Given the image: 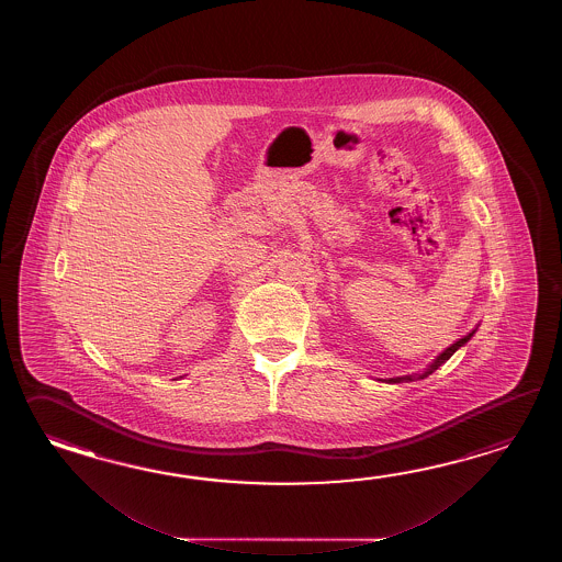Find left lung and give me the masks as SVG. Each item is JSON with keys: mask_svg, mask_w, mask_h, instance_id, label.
Listing matches in <instances>:
<instances>
[{"mask_svg": "<svg viewBox=\"0 0 562 562\" xmlns=\"http://www.w3.org/2000/svg\"><path fill=\"white\" fill-rule=\"evenodd\" d=\"M472 334H474V331H470V334L464 335V337H462V339H458V341H454V344H452V346L446 347V349H443L442 353H440V356H438V358H436V361H434V363H431L430 368H428V370H426V373H422V375H419V380H424V378H426V375H430V373H434V371L438 370V368H440V366H442L443 361H448V359L452 358V353H454L456 349H458V347L464 346V344H467L468 339H470V337H472ZM404 380H412V378H392V380H387V382L400 383V382H404Z\"/></svg>", "mask_w": 562, "mask_h": 562, "instance_id": "8db88e82", "label": "left lung"}]
</instances>
